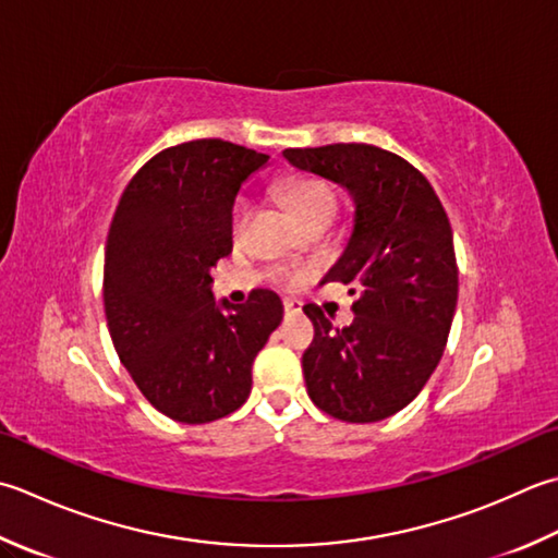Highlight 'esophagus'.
Segmentation results:
<instances>
[{"instance_id": "34e87169", "label": "esophagus", "mask_w": 558, "mask_h": 558, "mask_svg": "<svg viewBox=\"0 0 558 558\" xmlns=\"http://www.w3.org/2000/svg\"><path fill=\"white\" fill-rule=\"evenodd\" d=\"M282 310H286V314H288V316L300 314V302H294V300H286V302H282Z\"/></svg>"}]
</instances>
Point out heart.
I'll list each match as a JSON object with an SVG mask.
<instances>
[{"label":"heart","instance_id":"heart-1","mask_svg":"<svg viewBox=\"0 0 558 558\" xmlns=\"http://www.w3.org/2000/svg\"><path fill=\"white\" fill-rule=\"evenodd\" d=\"M282 198L292 207L294 215L300 220L312 227L314 222L322 220H333V215L338 210V195L333 191V185L322 179V177H300L292 179L290 183L282 185ZM251 215H254V201L246 198V195H239L232 205V232L242 234ZM270 276L276 282L286 288H294L300 286L304 280V270L298 268H272Z\"/></svg>","mask_w":558,"mask_h":558}]
</instances>
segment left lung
<instances>
[{
    "mask_svg": "<svg viewBox=\"0 0 558 558\" xmlns=\"http://www.w3.org/2000/svg\"><path fill=\"white\" fill-rule=\"evenodd\" d=\"M304 171L345 185L355 227L324 280L355 294L351 326L304 304L314 341L302 355L310 399L345 423L395 416L438 367L460 290L452 227L430 181L365 142L286 149Z\"/></svg>",
    "mask_w": 558,
    "mask_h": 558,
    "instance_id": "8db88e82",
    "label": "left lung"
}]
</instances>
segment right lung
I'll list each match as a JSON object with an SVG mask.
<instances>
[{
	"label": "right lung",
	"instance_id": "add662e5",
	"mask_svg": "<svg viewBox=\"0 0 558 558\" xmlns=\"http://www.w3.org/2000/svg\"><path fill=\"white\" fill-rule=\"evenodd\" d=\"M268 155L227 140L161 149L125 185L104 258V307L120 363L151 407L210 423L251 395V367L282 322L270 290L215 302L210 270L232 254L239 185Z\"/></svg>",
	"mask_w": 558,
	"mask_h": 558
}]
</instances>
